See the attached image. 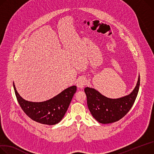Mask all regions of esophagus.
<instances>
[{"label": "esophagus", "mask_w": 154, "mask_h": 154, "mask_svg": "<svg viewBox=\"0 0 154 154\" xmlns=\"http://www.w3.org/2000/svg\"><path fill=\"white\" fill-rule=\"evenodd\" d=\"M86 82H87V80L85 78H84V77L80 78L77 82V87L80 88H83L85 85L86 84Z\"/></svg>", "instance_id": "esophagus-1"}]
</instances>
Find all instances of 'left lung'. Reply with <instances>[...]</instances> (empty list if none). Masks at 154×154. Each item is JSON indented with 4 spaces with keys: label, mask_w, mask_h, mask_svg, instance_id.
Wrapping results in <instances>:
<instances>
[{
    "label": "left lung",
    "mask_w": 154,
    "mask_h": 154,
    "mask_svg": "<svg viewBox=\"0 0 154 154\" xmlns=\"http://www.w3.org/2000/svg\"><path fill=\"white\" fill-rule=\"evenodd\" d=\"M140 85V75L131 94L119 98H109L95 88L85 87L87 105L91 115L101 124H109L123 118L134 104Z\"/></svg>",
    "instance_id": "1"
}]
</instances>
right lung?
Returning a JSON list of instances; mask_svg holds the SVG:
<instances>
[{"label": "right lung", "instance_id": "add662e5", "mask_svg": "<svg viewBox=\"0 0 154 154\" xmlns=\"http://www.w3.org/2000/svg\"><path fill=\"white\" fill-rule=\"evenodd\" d=\"M14 88L18 103L25 113L33 121L47 125H56L62 120L77 90V87L74 85L48 100L33 102L25 100L19 95L14 83Z\"/></svg>", "mask_w": 154, "mask_h": 154}]
</instances>
